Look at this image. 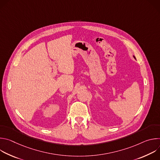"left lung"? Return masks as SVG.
Instances as JSON below:
<instances>
[{
  "instance_id": "obj_1",
  "label": "left lung",
  "mask_w": 160,
  "mask_h": 160,
  "mask_svg": "<svg viewBox=\"0 0 160 160\" xmlns=\"http://www.w3.org/2000/svg\"><path fill=\"white\" fill-rule=\"evenodd\" d=\"M133 58H134V59H135V56H133Z\"/></svg>"
}]
</instances>
